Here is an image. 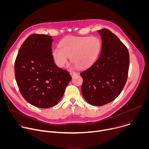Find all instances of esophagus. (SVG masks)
Segmentation results:
<instances>
[{
  "mask_svg": "<svg viewBox=\"0 0 149 149\" xmlns=\"http://www.w3.org/2000/svg\"><path fill=\"white\" fill-rule=\"evenodd\" d=\"M70 75H71L72 77H74L75 75H77V73H75V72H72V71H71V72H70Z\"/></svg>",
  "mask_w": 149,
  "mask_h": 149,
  "instance_id": "obj_1",
  "label": "esophagus"
}]
</instances>
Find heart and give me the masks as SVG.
<instances>
[{
    "label": "heart",
    "mask_w": 149,
    "mask_h": 149,
    "mask_svg": "<svg viewBox=\"0 0 149 149\" xmlns=\"http://www.w3.org/2000/svg\"><path fill=\"white\" fill-rule=\"evenodd\" d=\"M101 50V42L96 37L69 36L62 39L59 47L52 50L56 64L62 67L70 56L71 62L81 69L91 66Z\"/></svg>",
    "instance_id": "1"
}]
</instances>
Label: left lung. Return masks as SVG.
<instances>
[{"mask_svg": "<svg viewBox=\"0 0 149 149\" xmlns=\"http://www.w3.org/2000/svg\"><path fill=\"white\" fill-rule=\"evenodd\" d=\"M102 40L101 54L93 64L80 73L82 94L89 104L101 106L115 100L126 83L129 68L127 47L110 30L97 31Z\"/></svg>", "mask_w": 149, "mask_h": 149, "instance_id": "8db88e82", "label": "left lung"}]
</instances>
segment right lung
Listing matches in <instances>:
<instances>
[{"label":"right lung","instance_id":"obj_1","mask_svg":"<svg viewBox=\"0 0 149 149\" xmlns=\"http://www.w3.org/2000/svg\"><path fill=\"white\" fill-rule=\"evenodd\" d=\"M53 40L47 35L29 36L21 45L15 62V75L20 94L39 108L55 105L72 79L67 71L55 65L51 49Z\"/></svg>","mask_w":149,"mask_h":149}]
</instances>
